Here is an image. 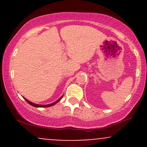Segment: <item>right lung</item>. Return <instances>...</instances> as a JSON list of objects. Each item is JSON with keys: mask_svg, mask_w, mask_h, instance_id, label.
Returning a JSON list of instances; mask_svg holds the SVG:
<instances>
[{"mask_svg": "<svg viewBox=\"0 0 147 147\" xmlns=\"http://www.w3.org/2000/svg\"><path fill=\"white\" fill-rule=\"evenodd\" d=\"M62 97H63V95H62L61 97L59 99H57V100L56 101V102H55L52 103V104H45V105H41V104H34V103H33V102H30L29 100H28V99H27L24 98V97H23V98H24V99H25V101H26V102H28V104H30V105H31V106H34V107H37V108H38V107H39V108H45V107H50V106H52L55 105V104H56L59 101L60 99L62 98Z\"/></svg>", "mask_w": 147, "mask_h": 147, "instance_id": "right-lung-1", "label": "right lung"}]
</instances>
